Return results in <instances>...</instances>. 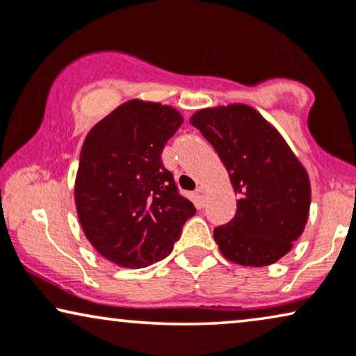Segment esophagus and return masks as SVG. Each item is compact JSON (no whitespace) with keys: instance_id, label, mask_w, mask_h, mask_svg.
<instances>
[{"instance_id":"34e87169","label":"esophagus","mask_w":356,"mask_h":356,"mask_svg":"<svg viewBox=\"0 0 356 356\" xmlns=\"http://www.w3.org/2000/svg\"><path fill=\"white\" fill-rule=\"evenodd\" d=\"M195 198H197L198 203H203V200H205V191H203L202 187L195 188Z\"/></svg>"}]
</instances>
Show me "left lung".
Instances as JSON below:
<instances>
[{
	"mask_svg": "<svg viewBox=\"0 0 356 356\" xmlns=\"http://www.w3.org/2000/svg\"><path fill=\"white\" fill-rule=\"evenodd\" d=\"M229 172L236 215L213 229L227 260L250 267L277 262L305 229L311 205L307 172L282 135L244 104L203 108L191 118Z\"/></svg>",
	"mask_w": 356,
	"mask_h": 356,
	"instance_id": "1",
	"label": "left lung"
}]
</instances>
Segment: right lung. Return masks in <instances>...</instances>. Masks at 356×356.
<instances>
[{
	"label": "right lung",
	"mask_w": 356,
	"mask_h": 356,
	"mask_svg": "<svg viewBox=\"0 0 356 356\" xmlns=\"http://www.w3.org/2000/svg\"><path fill=\"white\" fill-rule=\"evenodd\" d=\"M182 122L172 107L130 101L84 141L74 187L79 222L97 252L120 267L168 257L195 215L161 159Z\"/></svg>",
	"instance_id": "add662e5"
}]
</instances>
